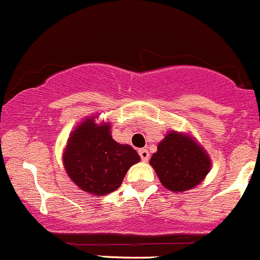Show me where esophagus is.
Listing matches in <instances>:
<instances>
[{
	"label": "esophagus",
	"instance_id": "1",
	"mask_svg": "<svg viewBox=\"0 0 260 260\" xmlns=\"http://www.w3.org/2000/svg\"><path fill=\"white\" fill-rule=\"evenodd\" d=\"M139 155L143 162H148L149 160V152L147 149H139Z\"/></svg>",
	"mask_w": 260,
	"mask_h": 260
}]
</instances>
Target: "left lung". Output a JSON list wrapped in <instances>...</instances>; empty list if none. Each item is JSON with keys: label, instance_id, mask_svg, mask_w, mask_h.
Wrapping results in <instances>:
<instances>
[{"label": "left lung", "instance_id": "left-lung-1", "mask_svg": "<svg viewBox=\"0 0 260 260\" xmlns=\"http://www.w3.org/2000/svg\"><path fill=\"white\" fill-rule=\"evenodd\" d=\"M166 189L182 192L198 186L211 171L208 153L194 137L169 132L149 160Z\"/></svg>", "mask_w": 260, "mask_h": 260}]
</instances>
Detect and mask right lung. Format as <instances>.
<instances>
[{
	"label": "right lung",
	"mask_w": 260,
	"mask_h": 260,
	"mask_svg": "<svg viewBox=\"0 0 260 260\" xmlns=\"http://www.w3.org/2000/svg\"><path fill=\"white\" fill-rule=\"evenodd\" d=\"M98 116L81 121L69 135L62 162L71 181L95 197L118 189L127 170L140 160L128 144L112 139L111 123H97Z\"/></svg>",
	"instance_id": "right-lung-1"
}]
</instances>
